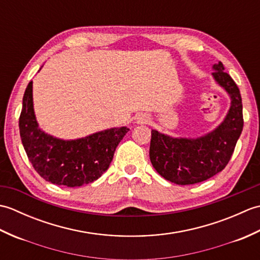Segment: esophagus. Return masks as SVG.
Listing matches in <instances>:
<instances>
[{
    "instance_id": "obj_1",
    "label": "esophagus",
    "mask_w": 260,
    "mask_h": 260,
    "mask_svg": "<svg viewBox=\"0 0 260 260\" xmlns=\"http://www.w3.org/2000/svg\"><path fill=\"white\" fill-rule=\"evenodd\" d=\"M150 116L147 114H139L136 116V123L137 124H148L150 123Z\"/></svg>"
}]
</instances>
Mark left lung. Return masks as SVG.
Segmentation results:
<instances>
[{"instance_id":"8db88e82","label":"left lung","mask_w":260,"mask_h":260,"mask_svg":"<svg viewBox=\"0 0 260 260\" xmlns=\"http://www.w3.org/2000/svg\"><path fill=\"white\" fill-rule=\"evenodd\" d=\"M213 69V78L231 98L229 112L217 128L198 139H174L152 129L150 158L153 168L175 184L199 183L221 172L233 156L244 127L238 86L224 73L221 62L214 64Z\"/></svg>"}]
</instances>
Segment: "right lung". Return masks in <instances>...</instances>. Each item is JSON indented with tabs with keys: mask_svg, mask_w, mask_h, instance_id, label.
<instances>
[{
	"mask_svg": "<svg viewBox=\"0 0 260 260\" xmlns=\"http://www.w3.org/2000/svg\"><path fill=\"white\" fill-rule=\"evenodd\" d=\"M22 144L41 178L70 187L91 183L109 168L127 127L98 132L79 140L63 141L39 128L33 110L32 81L24 91L19 118Z\"/></svg>",
	"mask_w": 260,
	"mask_h": 260,
	"instance_id": "obj_1",
	"label": "right lung"
}]
</instances>
